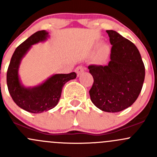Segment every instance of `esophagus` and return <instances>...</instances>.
<instances>
[{"mask_svg": "<svg viewBox=\"0 0 157 157\" xmlns=\"http://www.w3.org/2000/svg\"><path fill=\"white\" fill-rule=\"evenodd\" d=\"M75 71H76V73L77 74V75H80V74H81L84 71V67H83V66H81V65L78 66V67H76Z\"/></svg>", "mask_w": 157, "mask_h": 157, "instance_id": "esophagus-1", "label": "esophagus"}]
</instances>
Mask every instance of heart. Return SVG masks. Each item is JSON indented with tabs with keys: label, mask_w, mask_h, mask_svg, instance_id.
<instances>
[{
	"label": "heart",
	"mask_w": 157,
	"mask_h": 157,
	"mask_svg": "<svg viewBox=\"0 0 157 157\" xmlns=\"http://www.w3.org/2000/svg\"><path fill=\"white\" fill-rule=\"evenodd\" d=\"M99 53H100L101 56L104 57L107 55L108 53V48H107L106 45H103V46L101 47L100 51H99Z\"/></svg>",
	"instance_id": "obj_1"
}]
</instances>
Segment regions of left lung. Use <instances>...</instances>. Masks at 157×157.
Segmentation results:
<instances>
[{
    "label": "left lung",
    "instance_id": "1",
    "mask_svg": "<svg viewBox=\"0 0 157 157\" xmlns=\"http://www.w3.org/2000/svg\"><path fill=\"white\" fill-rule=\"evenodd\" d=\"M112 45L110 61L105 66L88 67L93 77L90 90L93 103L107 112H118L131 106L138 97L145 77V67L133 42L114 30H106Z\"/></svg>",
    "mask_w": 157,
    "mask_h": 157
}]
</instances>
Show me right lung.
Returning a JSON list of instances; mask_svg holds the SVG:
<instances>
[{"instance_id": "obj_1", "label": "right lung", "mask_w": 157, "mask_h": 157, "mask_svg": "<svg viewBox=\"0 0 157 157\" xmlns=\"http://www.w3.org/2000/svg\"><path fill=\"white\" fill-rule=\"evenodd\" d=\"M48 37V33L45 30L32 35L16 48L7 69V84L13 100L19 107L31 113H42L55 108L61 98L64 85L77 77L75 72L57 74L34 87H26L22 84L18 74L22 58L32 45L46 40Z\"/></svg>"}]
</instances>
